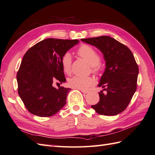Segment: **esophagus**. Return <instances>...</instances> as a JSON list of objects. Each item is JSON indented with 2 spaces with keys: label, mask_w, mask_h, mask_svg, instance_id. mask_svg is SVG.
Returning <instances> with one entry per match:
<instances>
[{
  "label": "esophagus",
  "mask_w": 155,
  "mask_h": 155,
  "mask_svg": "<svg viewBox=\"0 0 155 155\" xmlns=\"http://www.w3.org/2000/svg\"><path fill=\"white\" fill-rule=\"evenodd\" d=\"M81 91L82 93H84V94H87V93L89 92L88 90H81Z\"/></svg>",
  "instance_id": "esophagus-1"
}]
</instances>
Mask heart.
<instances>
[{"mask_svg":"<svg viewBox=\"0 0 155 155\" xmlns=\"http://www.w3.org/2000/svg\"><path fill=\"white\" fill-rule=\"evenodd\" d=\"M78 55L83 58L92 66L94 73H97L98 71V65L100 64L101 58L100 54L93 47L87 45H81L77 50ZM71 55L69 52L65 53L61 59V65L63 73L69 74L71 68ZM95 82L94 79L92 77H81L74 76L68 79L67 84L74 89L86 90L88 87L92 86Z\"/></svg>","mask_w":155,"mask_h":155,"instance_id":"b5f03b06","label":"heart"}]
</instances>
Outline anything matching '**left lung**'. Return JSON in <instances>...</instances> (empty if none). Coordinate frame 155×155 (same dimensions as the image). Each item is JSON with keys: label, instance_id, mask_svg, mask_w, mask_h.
<instances>
[{"label": "left lung", "instance_id": "left-lung-1", "mask_svg": "<svg viewBox=\"0 0 155 155\" xmlns=\"http://www.w3.org/2000/svg\"><path fill=\"white\" fill-rule=\"evenodd\" d=\"M81 41L96 46L105 61V69L100 81V101L92 105L96 113L114 116L125 110L137 89V64L126 46L109 36L83 38Z\"/></svg>", "mask_w": 155, "mask_h": 155}]
</instances>
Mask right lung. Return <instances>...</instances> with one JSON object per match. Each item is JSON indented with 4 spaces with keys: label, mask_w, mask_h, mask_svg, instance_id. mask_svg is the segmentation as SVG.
<instances>
[{
    "label": "right lung",
    "mask_w": 155,
    "mask_h": 155,
    "mask_svg": "<svg viewBox=\"0 0 155 155\" xmlns=\"http://www.w3.org/2000/svg\"><path fill=\"white\" fill-rule=\"evenodd\" d=\"M78 40L47 38L27 50L17 73L18 94L31 114L52 116L66 104L71 88H55L53 82L66 81L61 59Z\"/></svg>",
    "instance_id": "obj_1"
}]
</instances>
